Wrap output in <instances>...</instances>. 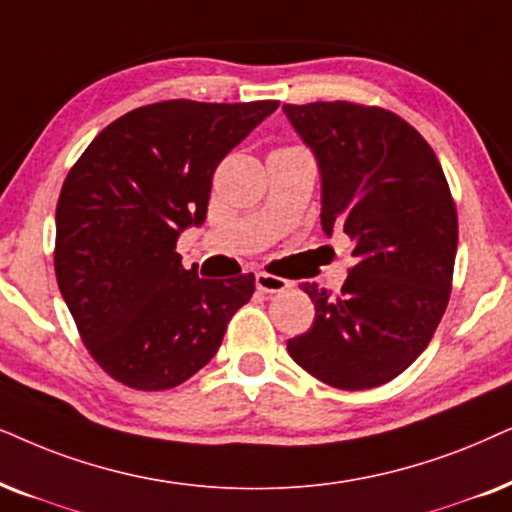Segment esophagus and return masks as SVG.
<instances>
[{
	"instance_id": "obj_1",
	"label": "esophagus",
	"mask_w": 512,
	"mask_h": 512,
	"mask_svg": "<svg viewBox=\"0 0 512 512\" xmlns=\"http://www.w3.org/2000/svg\"><path fill=\"white\" fill-rule=\"evenodd\" d=\"M256 289L265 291V294H277V291H287L289 289V280L284 277L270 275V272H256Z\"/></svg>"
}]
</instances>
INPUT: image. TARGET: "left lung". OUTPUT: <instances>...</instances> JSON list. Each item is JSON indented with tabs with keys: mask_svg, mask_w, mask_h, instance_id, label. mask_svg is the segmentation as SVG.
<instances>
[{
	"mask_svg": "<svg viewBox=\"0 0 512 512\" xmlns=\"http://www.w3.org/2000/svg\"><path fill=\"white\" fill-rule=\"evenodd\" d=\"M284 115L320 167L322 230H343L357 258L338 294L301 284L315 322L287 350L327 386H383L428 348L447 310L459 244L449 183L395 112L320 101L287 103Z\"/></svg>",
	"mask_w": 512,
	"mask_h": 512,
	"instance_id": "left-lung-1",
	"label": "left lung"
}]
</instances>
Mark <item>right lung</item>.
Here are the masks:
<instances>
[{
	"mask_svg": "<svg viewBox=\"0 0 512 512\" xmlns=\"http://www.w3.org/2000/svg\"><path fill=\"white\" fill-rule=\"evenodd\" d=\"M280 101H162L105 126L56 207L58 289L105 374L136 390L181 386L216 355L254 272L202 280L176 254L207 218L211 178Z\"/></svg>",
	"mask_w": 512,
	"mask_h": 512,
	"instance_id": "obj_1",
	"label": "right lung"
}]
</instances>
